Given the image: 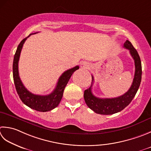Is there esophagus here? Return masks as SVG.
Masks as SVG:
<instances>
[{"mask_svg": "<svg viewBox=\"0 0 151 151\" xmlns=\"http://www.w3.org/2000/svg\"><path fill=\"white\" fill-rule=\"evenodd\" d=\"M81 67L82 68H83V69H88V68H89V67H90V65H89V63H88V62L83 61V62H82V63H81Z\"/></svg>", "mask_w": 151, "mask_h": 151, "instance_id": "obj_1", "label": "esophagus"}]
</instances>
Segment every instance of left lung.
Masks as SVG:
<instances>
[{"label": "left lung", "instance_id": "obj_1", "mask_svg": "<svg viewBox=\"0 0 151 151\" xmlns=\"http://www.w3.org/2000/svg\"><path fill=\"white\" fill-rule=\"evenodd\" d=\"M124 48L129 50V53L134 60L135 69L132 84L128 91L122 96L114 98H99L93 96L91 92V86L93 82V77L91 76V85L88 89L84 91V97L88 107L97 114H113L123 110L131 103L140 86L142 67L139 55L132 44L128 40L124 44Z\"/></svg>", "mask_w": 151, "mask_h": 151}]
</instances>
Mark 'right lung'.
Here are the masks:
<instances>
[{
  "label": "right lung",
  "instance_id": "obj_1",
  "mask_svg": "<svg viewBox=\"0 0 151 151\" xmlns=\"http://www.w3.org/2000/svg\"><path fill=\"white\" fill-rule=\"evenodd\" d=\"M35 33H37V32H35ZM35 33H31L27 37L23 39L17 46L13 61V78L17 94H18L22 102L27 106H28L29 107L34 109V110L40 112H47L52 111V109L58 107L62 99V97H63L65 88L69 82L70 76L75 70L79 69V67L76 66L72 69L66 70L62 74L58 80L54 90L48 95H35V94L32 93L27 90V88L23 84L19 78L18 62L23 44L25 43L27 38L30 37L31 35Z\"/></svg>",
  "mask_w": 151,
  "mask_h": 151
}]
</instances>
